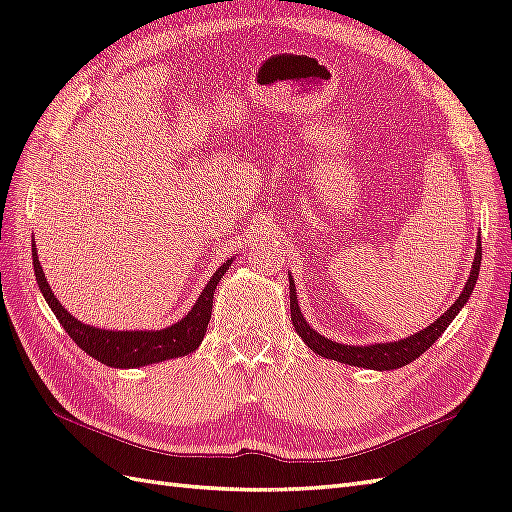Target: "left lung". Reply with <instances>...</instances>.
<instances>
[{
  "label": "left lung",
  "instance_id": "1",
  "mask_svg": "<svg viewBox=\"0 0 512 512\" xmlns=\"http://www.w3.org/2000/svg\"><path fill=\"white\" fill-rule=\"evenodd\" d=\"M480 260H482V247H480V236H478V247H476V256H473V265L469 271V280L465 284L463 293L458 295L456 302L450 306V310L430 323L428 328H423L415 334L406 336V339L400 341H391V343H376V345H345V343H336L328 336L319 334L308 326V321L304 319L302 310L297 306V295H295V280L289 276V295H291V321L295 326V332L302 336V341L313 350L315 354L336 360V363L343 365H352V367H363V369H376V371H391V369H400L408 363H413L415 358H419L428 347L439 339V336L447 330V326L454 321V317L460 313L469 302V295L473 293V286L478 282V271H480Z\"/></svg>",
  "mask_w": 512,
  "mask_h": 512
}]
</instances>
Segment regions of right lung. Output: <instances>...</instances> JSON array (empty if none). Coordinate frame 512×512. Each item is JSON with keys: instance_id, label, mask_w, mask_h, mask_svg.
Listing matches in <instances>:
<instances>
[{"instance_id": "right-lung-1", "label": "right lung", "mask_w": 512, "mask_h": 512, "mask_svg": "<svg viewBox=\"0 0 512 512\" xmlns=\"http://www.w3.org/2000/svg\"><path fill=\"white\" fill-rule=\"evenodd\" d=\"M32 258L36 282H39V289L45 297V302L52 308L56 319L62 323V328H65V332L76 341L80 350L99 360L102 365L115 369L145 367L195 352L199 343L204 341L210 313H213V295L217 284L234 260H226V263L213 273V278L208 280L193 308L180 321L173 323V326L162 330H102L78 321L58 302V297L52 293V286L47 284L41 260L36 256V243H32Z\"/></svg>"}]
</instances>
